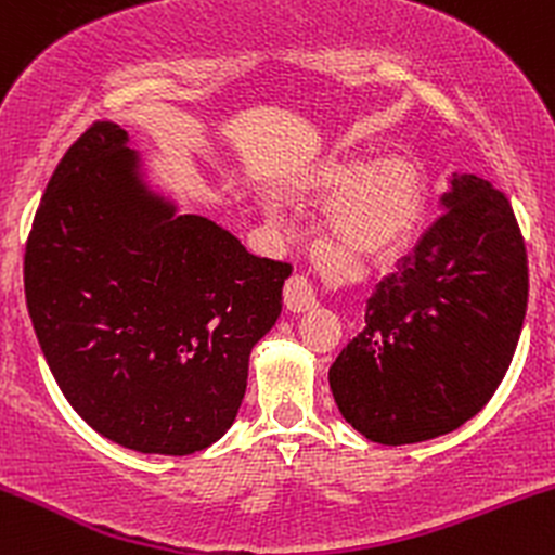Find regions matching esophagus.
<instances>
[{"instance_id": "1", "label": "esophagus", "mask_w": 555, "mask_h": 555, "mask_svg": "<svg viewBox=\"0 0 555 555\" xmlns=\"http://www.w3.org/2000/svg\"><path fill=\"white\" fill-rule=\"evenodd\" d=\"M284 305L292 313H308V310H313L318 305L313 284L305 276H292L284 284Z\"/></svg>"}]
</instances>
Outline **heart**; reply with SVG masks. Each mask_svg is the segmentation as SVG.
I'll list each match as a JSON object with an SVG mask.
<instances>
[{"instance_id":"heart-1","label":"heart","mask_w":555,"mask_h":555,"mask_svg":"<svg viewBox=\"0 0 555 555\" xmlns=\"http://www.w3.org/2000/svg\"><path fill=\"white\" fill-rule=\"evenodd\" d=\"M310 193H334L331 237L354 258H388L415 237L425 211V177L406 154L328 156L299 177Z\"/></svg>"}]
</instances>
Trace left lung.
Listing matches in <instances>:
<instances>
[{
    "mask_svg": "<svg viewBox=\"0 0 555 555\" xmlns=\"http://www.w3.org/2000/svg\"><path fill=\"white\" fill-rule=\"evenodd\" d=\"M443 214L367 299L328 371L339 412L375 443L443 436L488 404L525 323L527 250L508 197L454 175Z\"/></svg>",
    "mask_w": 555,
    "mask_h": 555,
    "instance_id": "1",
    "label": "left lung"
}]
</instances>
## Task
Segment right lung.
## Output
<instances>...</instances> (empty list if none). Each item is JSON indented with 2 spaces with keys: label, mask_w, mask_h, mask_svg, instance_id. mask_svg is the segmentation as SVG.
<instances>
[{
  "label": "right lung",
  "mask_w": 555,
  "mask_h": 555,
  "mask_svg": "<svg viewBox=\"0 0 555 555\" xmlns=\"http://www.w3.org/2000/svg\"><path fill=\"white\" fill-rule=\"evenodd\" d=\"M114 122L56 164L25 242V302L73 410L109 441L184 456L224 436L289 263L145 190Z\"/></svg>",
  "instance_id": "right-lung-1"
}]
</instances>
